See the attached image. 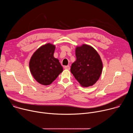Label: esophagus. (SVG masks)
<instances>
[{"label": "esophagus", "mask_w": 133, "mask_h": 133, "mask_svg": "<svg viewBox=\"0 0 133 133\" xmlns=\"http://www.w3.org/2000/svg\"><path fill=\"white\" fill-rule=\"evenodd\" d=\"M64 68L65 69H67V70H69L70 69V66H65L64 67Z\"/></svg>", "instance_id": "1"}]
</instances>
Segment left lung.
Listing matches in <instances>:
<instances>
[{"label":"left lung","instance_id":"left-lung-1","mask_svg":"<svg viewBox=\"0 0 133 133\" xmlns=\"http://www.w3.org/2000/svg\"><path fill=\"white\" fill-rule=\"evenodd\" d=\"M76 61L71 65V72L82 86L93 85L98 80L103 69L99 54L93 47L84 44L76 48Z\"/></svg>","mask_w":133,"mask_h":133}]
</instances>
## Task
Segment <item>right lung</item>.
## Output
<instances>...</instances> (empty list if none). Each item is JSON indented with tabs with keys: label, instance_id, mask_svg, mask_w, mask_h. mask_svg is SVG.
<instances>
[{
	"label": "right lung",
	"instance_id": "add662e5",
	"mask_svg": "<svg viewBox=\"0 0 133 133\" xmlns=\"http://www.w3.org/2000/svg\"><path fill=\"white\" fill-rule=\"evenodd\" d=\"M55 46L47 44L32 55L29 62L30 72L37 82L44 85H50L63 71L58 59L54 58Z\"/></svg>",
	"mask_w": 133,
	"mask_h": 133
}]
</instances>
